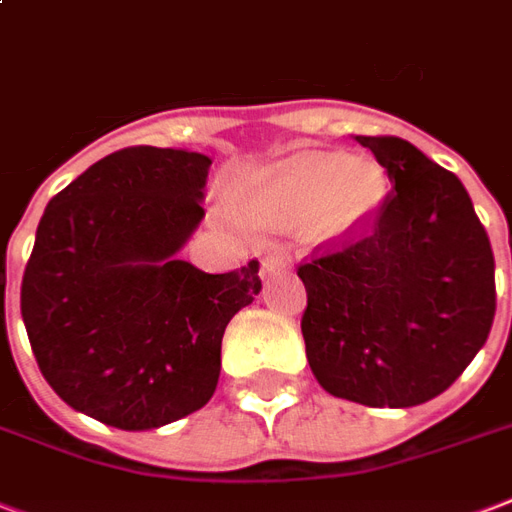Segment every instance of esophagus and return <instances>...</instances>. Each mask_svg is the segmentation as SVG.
Listing matches in <instances>:
<instances>
[{
    "instance_id": "obj_1",
    "label": "esophagus",
    "mask_w": 512,
    "mask_h": 512,
    "mask_svg": "<svg viewBox=\"0 0 512 512\" xmlns=\"http://www.w3.org/2000/svg\"><path fill=\"white\" fill-rule=\"evenodd\" d=\"M288 264H291V259H288L286 253H270L267 259H264V275H272V272H280V270H286Z\"/></svg>"
}]
</instances>
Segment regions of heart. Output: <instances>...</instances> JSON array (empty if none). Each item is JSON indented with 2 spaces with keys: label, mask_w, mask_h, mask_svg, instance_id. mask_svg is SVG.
<instances>
[{
  "label": "heart",
  "mask_w": 512,
  "mask_h": 512,
  "mask_svg": "<svg viewBox=\"0 0 512 512\" xmlns=\"http://www.w3.org/2000/svg\"><path fill=\"white\" fill-rule=\"evenodd\" d=\"M386 197V172L364 153H294L251 172L242 210L264 226H294L302 240L326 245L356 232Z\"/></svg>",
  "instance_id": "obj_1"
}]
</instances>
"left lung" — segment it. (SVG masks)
<instances>
[{
    "instance_id": "obj_1",
    "label": "left lung",
    "mask_w": 512,
    "mask_h": 512,
    "mask_svg": "<svg viewBox=\"0 0 512 512\" xmlns=\"http://www.w3.org/2000/svg\"><path fill=\"white\" fill-rule=\"evenodd\" d=\"M388 172L378 215L343 248L299 264L315 380L367 407L443 394L494 324L489 234L461 180L399 137H356Z\"/></svg>"
}]
</instances>
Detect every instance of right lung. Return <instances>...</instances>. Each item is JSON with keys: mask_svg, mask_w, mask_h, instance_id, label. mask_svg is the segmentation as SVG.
Here are the masks:
<instances>
[{"mask_svg": "<svg viewBox=\"0 0 512 512\" xmlns=\"http://www.w3.org/2000/svg\"><path fill=\"white\" fill-rule=\"evenodd\" d=\"M205 153L134 145L48 202L21 283L34 359L72 410L142 432L213 397L232 315L259 261L207 275L178 259L205 218Z\"/></svg>", "mask_w": 512, "mask_h": 512, "instance_id": "add662e5", "label": "right lung"}]
</instances>
